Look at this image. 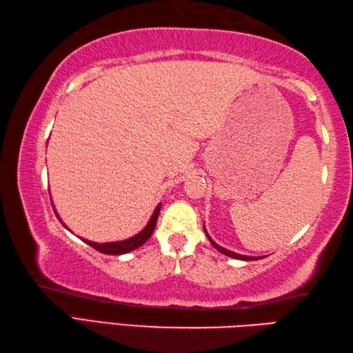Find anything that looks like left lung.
<instances>
[{
  "label": "left lung",
  "instance_id": "1",
  "mask_svg": "<svg viewBox=\"0 0 353 353\" xmlns=\"http://www.w3.org/2000/svg\"><path fill=\"white\" fill-rule=\"evenodd\" d=\"M206 232V230H205ZM206 236L209 238V241H211V244L215 247L216 250L219 252H221L223 254H228V256H230V258H236V259H243V261H253V259H258V258H252V256H244V254H238V253H235V252H230V250H226L224 249V247H221V245H219L216 243H214L212 239H211V236H209L208 234H206Z\"/></svg>",
  "mask_w": 353,
  "mask_h": 353
}]
</instances>
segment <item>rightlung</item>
I'll use <instances>...</instances> for the list:
<instances>
[{
  "instance_id": "right-lung-1",
  "label": "right lung",
  "mask_w": 353,
  "mask_h": 353,
  "mask_svg": "<svg viewBox=\"0 0 353 353\" xmlns=\"http://www.w3.org/2000/svg\"><path fill=\"white\" fill-rule=\"evenodd\" d=\"M161 203L157 205L154 214L152 215V219H150L148 224L145 226L144 230H141L138 235H134L129 239H124V241H118V243H104V244H99V243H92V241H88L85 239V243L89 244L91 247H94L95 250H99L100 253H106V254H123V253H129L134 249H138L142 244H144L147 239L152 236L153 230L156 228V221H157V216H159V211H161ZM56 212V211H54ZM57 215V214H56ZM59 219V215H57ZM61 220V219H59Z\"/></svg>"
}]
</instances>
